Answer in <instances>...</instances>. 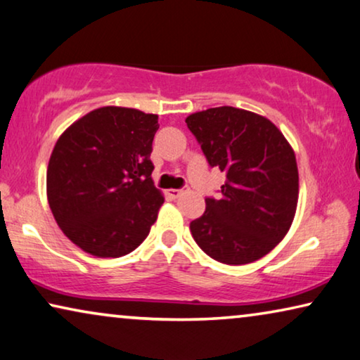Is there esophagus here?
I'll return each instance as SVG.
<instances>
[{
  "label": "esophagus",
  "mask_w": 360,
  "mask_h": 360,
  "mask_svg": "<svg viewBox=\"0 0 360 360\" xmlns=\"http://www.w3.org/2000/svg\"><path fill=\"white\" fill-rule=\"evenodd\" d=\"M182 192H184L182 189H168V191H166V194H168L169 197H173V198H178L179 195H182Z\"/></svg>",
  "instance_id": "34e87169"
}]
</instances>
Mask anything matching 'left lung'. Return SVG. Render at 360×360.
<instances>
[{"label": "left lung", "instance_id": "left-lung-1", "mask_svg": "<svg viewBox=\"0 0 360 360\" xmlns=\"http://www.w3.org/2000/svg\"><path fill=\"white\" fill-rule=\"evenodd\" d=\"M187 127L210 166L226 173L221 198H205L191 233L207 255L226 265L265 257L291 228L299 198L296 155L265 116L234 106L192 112Z\"/></svg>", "mask_w": 360, "mask_h": 360}]
</instances>
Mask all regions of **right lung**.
<instances>
[{"label": "right lung", "instance_id": "right-lung-1", "mask_svg": "<svg viewBox=\"0 0 360 360\" xmlns=\"http://www.w3.org/2000/svg\"><path fill=\"white\" fill-rule=\"evenodd\" d=\"M158 116L101 106L72 122L53 148L46 197L58 226L100 259L137 249L157 221L162 191L150 162Z\"/></svg>", "mask_w": 360, "mask_h": 360}]
</instances>
